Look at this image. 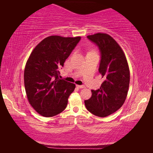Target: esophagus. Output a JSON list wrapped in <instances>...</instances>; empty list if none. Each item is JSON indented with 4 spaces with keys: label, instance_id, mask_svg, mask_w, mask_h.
Listing matches in <instances>:
<instances>
[{
    "label": "esophagus",
    "instance_id": "34e87169",
    "mask_svg": "<svg viewBox=\"0 0 153 153\" xmlns=\"http://www.w3.org/2000/svg\"><path fill=\"white\" fill-rule=\"evenodd\" d=\"M76 86H77V88H85V86H84V85H76Z\"/></svg>",
    "mask_w": 153,
    "mask_h": 153
}]
</instances>
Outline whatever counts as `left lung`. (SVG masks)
<instances>
[{
  "mask_svg": "<svg viewBox=\"0 0 153 153\" xmlns=\"http://www.w3.org/2000/svg\"><path fill=\"white\" fill-rule=\"evenodd\" d=\"M99 48L98 71L104 82L100 88L92 90V97L84 100L87 110L98 117H105L122 107L129 85V69L125 54L118 43L107 33L87 36Z\"/></svg>",
  "mask_w": 153,
  "mask_h": 153,
  "instance_id": "8db88e82",
  "label": "left lung"
}]
</instances>
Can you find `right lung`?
Returning a JSON list of instances; mask_svg holds the SVG:
<instances>
[{
  "label": "right lung",
  "instance_id": "right-lung-1",
  "mask_svg": "<svg viewBox=\"0 0 153 153\" xmlns=\"http://www.w3.org/2000/svg\"><path fill=\"white\" fill-rule=\"evenodd\" d=\"M81 37L51 36L38 44L31 53L24 70V85L30 104L46 117L65 110L76 85L59 79V69Z\"/></svg>",
  "mask_w": 153,
  "mask_h": 153
}]
</instances>
